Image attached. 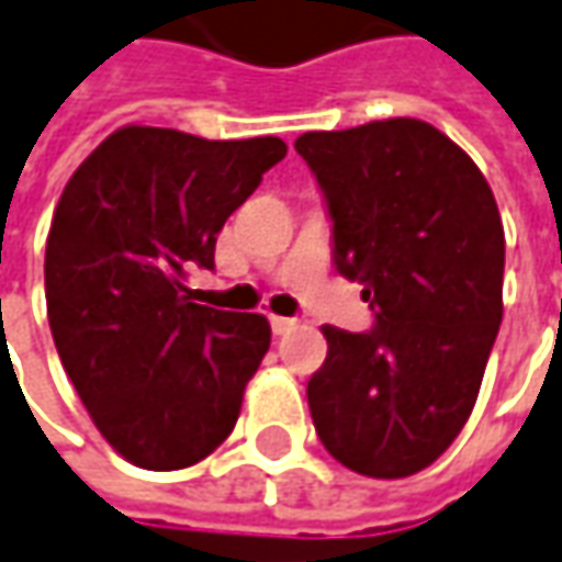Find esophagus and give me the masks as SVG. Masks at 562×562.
<instances>
[{
    "instance_id": "34e87169",
    "label": "esophagus",
    "mask_w": 562,
    "mask_h": 562,
    "mask_svg": "<svg viewBox=\"0 0 562 562\" xmlns=\"http://www.w3.org/2000/svg\"><path fill=\"white\" fill-rule=\"evenodd\" d=\"M300 325L296 318H284V315H272V330L278 334V337H284V334H290L293 327Z\"/></svg>"
}]
</instances>
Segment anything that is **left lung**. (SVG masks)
<instances>
[{
    "label": "left lung",
    "mask_w": 562,
    "mask_h": 562,
    "mask_svg": "<svg viewBox=\"0 0 562 562\" xmlns=\"http://www.w3.org/2000/svg\"><path fill=\"white\" fill-rule=\"evenodd\" d=\"M293 148L325 191L337 272L374 308L368 334L322 327L312 424L361 476H412L464 430L498 337V203L464 150L412 116L303 132Z\"/></svg>",
    "instance_id": "8db88e82"
}]
</instances>
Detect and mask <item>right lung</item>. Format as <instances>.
Segmentation results:
<instances>
[{"label":"right lung","instance_id":"1","mask_svg":"<svg viewBox=\"0 0 562 562\" xmlns=\"http://www.w3.org/2000/svg\"><path fill=\"white\" fill-rule=\"evenodd\" d=\"M284 154L274 135L206 142L132 123L64 184L45 240L48 325L92 424L130 464L182 470L235 430L272 327L191 303L182 281L213 269L225 220Z\"/></svg>","mask_w":562,"mask_h":562}]
</instances>
